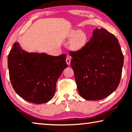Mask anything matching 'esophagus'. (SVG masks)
Listing matches in <instances>:
<instances>
[{
  "instance_id": "1",
  "label": "esophagus",
  "mask_w": 132,
  "mask_h": 132,
  "mask_svg": "<svg viewBox=\"0 0 132 132\" xmlns=\"http://www.w3.org/2000/svg\"><path fill=\"white\" fill-rule=\"evenodd\" d=\"M65 61H66L67 64L68 65H70V62H71L70 58H67Z\"/></svg>"
}]
</instances>
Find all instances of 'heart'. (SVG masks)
Masks as SVG:
<instances>
[{
    "instance_id": "b5f03b06",
    "label": "heart",
    "mask_w": 132,
    "mask_h": 132,
    "mask_svg": "<svg viewBox=\"0 0 132 132\" xmlns=\"http://www.w3.org/2000/svg\"><path fill=\"white\" fill-rule=\"evenodd\" d=\"M67 39L70 41V46L72 50L78 51L83 49L87 42V34L83 31L73 30L68 33Z\"/></svg>"
}]
</instances>
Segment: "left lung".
Here are the masks:
<instances>
[{
	"instance_id": "left-lung-1",
	"label": "left lung",
	"mask_w": 132,
	"mask_h": 132,
	"mask_svg": "<svg viewBox=\"0 0 132 132\" xmlns=\"http://www.w3.org/2000/svg\"><path fill=\"white\" fill-rule=\"evenodd\" d=\"M70 55L77 90L84 99L101 100L117 88L124 56L114 34L96 28L83 49L70 52Z\"/></svg>"
}]
</instances>
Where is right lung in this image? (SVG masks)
I'll return each instance as SVG.
<instances>
[{"label":"right lung","instance_id":"add662e5","mask_svg":"<svg viewBox=\"0 0 132 132\" xmlns=\"http://www.w3.org/2000/svg\"><path fill=\"white\" fill-rule=\"evenodd\" d=\"M66 55L28 52L15 42L7 58L9 78L17 94L28 102L40 104L52 99L56 83L65 68Z\"/></svg>","mask_w":132,"mask_h":132}]
</instances>
